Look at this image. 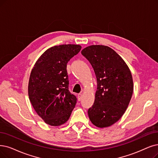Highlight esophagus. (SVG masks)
Segmentation results:
<instances>
[{"instance_id":"1","label":"esophagus","mask_w":158,"mask_h":158,"mask_svg":"<svg viewBox=\"0 0 158 158\" xmlns=\"http://www.w3.org/2000/svg\"><path fill=\"white\" fill-rule=\"evenodd\" d=\"M82 94L81 93H80V94H78V100L79 101H80L81 99H82Z\"/></svg>"}]
</instances>
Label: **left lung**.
Here are the masks:
<instances>
[{"mask_svg": "<svg viewBox=\"0 0 158 158\" xmlns=\"http://www.w3.org/2000/svg\"><path fill=\"white\" fill-rule=\"evenodd\" d=\"M81 53L90 62L97 81L88 115L97 127H109L122 117L129 105L134 91L131 73L123 59L108 46L91 45Z\"/></svg>", "mask_w": 158, "mask_h": 158, "instance_id": "obj_1", "label": "left lung"}]
</instances>
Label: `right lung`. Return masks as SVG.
<instances>
[{
    "instance_id": "obj_1",
    "label": "right lung",
    "mask_w": 158,
    "mask_h": 158,
    "mask_svg": "<svg viewBox=\"0 0 158 158\" xmlns=\"http://www.w3.org/2000/svg\"><path fill=\"white\" fill-rule=\"evenodd\" d=\"M81 48L79 45H61L47 49L31 69L28 96L35 112L52 127L65 123L77 103L69 91L67 64Z\"/></svg>"
}]
</instances>
